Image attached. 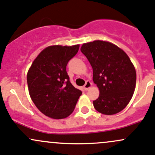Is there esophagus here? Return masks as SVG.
I'll return each mask as SVG.
<instances>
[{"label":"esophagus","mask_w":155,"mask_h":155,"mask_svg":"<svg viewBox=\"0 0 155 155\" xmlns=\"http://www.w3.org/2000/svg\"><path fill=\"white\" fill-rule=\"evenodd\" d=\"M91 86H92V84H91V82H90V81H87L85 83V84H84V90L87 91L89 88H90Z\"/></svg>","instance_id":"34e87169"}]
</instances>
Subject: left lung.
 Returning <instances> with one entry per match:
<instances>
[{"label": "left lung", "mask_w": 155, "mask_h": 155, "mask_svg": "<svg viewBox=\"0 0 155 155\" xmlns=\"http://www.w3.org/2000/svg\"><path fill=\"white\" fill-rule=\"evenodd\" d=\"M81 51L92 67L93 80L99 90L94 108L105 115L123 110L136 86V71L129 57L114 44L100 40L83 44Z\"/></svg>", "instance_id": "1"}]
</instances>
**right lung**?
I'll list each match as a JSON object with an SVG mask.
<instances>
[{
	"label": "right lung",
	"instance_id": "1",
	"mask_svg": "<svg viewBox=\"0 0 155 155\" xmlns=\"http://www.w3.org/2000/svg\"><path fill=\"white\" fill-rule=\"evenodd\" d=\"M79 45L49 46L31 65L27 79L32 102L41 113L59 120L71 115L82 91L70 82L68 61L76 56Z\"/></svg>",
	"mask_w": 155,
	"mask_h": 155
}]
</instances>
